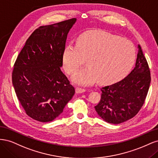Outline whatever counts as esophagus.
I'll return each mask as SVG.
<instances>
[{"mask_svg":"<svg viewBox=\"0 0 158 158\" xmlns=\"http://www.w3.org/2000/svg\"><path fill=\"white\" fill-rule=\"evenodd\" d=\"M85 92V89L81 88H76V92L77 94H82Z\"/></svg>","mask_w":158,"mask_h":158,"instance_id":"esophagus-1","label":"esophagus"}]
</instances>
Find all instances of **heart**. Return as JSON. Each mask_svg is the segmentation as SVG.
Returning a JSON list of instances; mask_svg holds the SVG:
<instances>
[{
    "mask_svg": "<svg viewBox=\"0 0 158 158\" xmlns=\"http://www.w3.org/2000/svg\"><path fill=\"white\" fill-rule=\"evenodd\" d=\"M87 60V68L75 73L72 81L78 85L96 83L111 85L130 73L136 60V51L131 41L108 33L94 31L80 36L77 46L69 45L63 55V66L73 74Z\"/></svg>",
    "mask_w": 158,
    "mask_h": 158,
    "instance_id": "obj_1",
    "label": "heart"
}]
</instances>
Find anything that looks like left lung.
<instances>
[{
  "label": "left lung",
  "mask_w": 158,
  "mask_h": 158,
  "mask_svg": "<svg viewBox=\"0 0 158 158\" xmlns=\"http://www.w3.org/2000/svg\"><path fill=\"white\" fill-rule=\"evenodd\" d=\"M135 67L120 82L101 89L95 106L98 115L109 123L120 124L135 117L144 103L151 82L150 72L140 45Z\"/></svg>",
  "instance_id": "8db88e82"
}]
</instances>
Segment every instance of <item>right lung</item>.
Here are the masks:
<instances>
[{
    "label": "right lung",
    "instance_id": "add662e5",
    "mask_svg": "<svg viewBox=\"0 0 158 158\" xmlns=\"http://www.w3.org/2000/svg\"><path fill=\"white\" fill-rule=\"evenodd\" d=\"M76 22L73 18L37 28L14 64L12 84L17 98L36 121H53L75 94L60 68L67 35Z\"/></svg>",
    "mask_w": 158,
    "mask_h": 158
}]
</instances>
